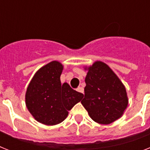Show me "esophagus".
<instances>
[{
    "label": "esophagus",
    "mask_w": 150,
    "mask_h": 150,
    "mask_svg": "<svg viewBox=\"0 0 150 150\" xmlns=\"http://www.w3.org/2000/svg\"><path fill=\"white\" fill-rule=\"evenodd\" d=\"M76 90H77L78 92L79 93H83V87H78L77 89H76Z\"/></svg>",
    "instance_id": "1"
}]
</instances>
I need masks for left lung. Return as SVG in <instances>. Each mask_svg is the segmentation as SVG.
I'll use <instances>...</instances> for the list:
<instances>
[{
  "label": "left lung",
  "mask_w": 150,
  "mask_h": 150,
  "mask_svg": "<svg viewBox=\"0 0 150 150\" xmlns=\"http://www.w3.org/2000/svg\"><path fill=\"white\" fill-rule=\"evenodd\" d=\"M81 101L93 120L110 124L121 117L128 105L126 88L106 64L96 61L88 68Z\"/></svg>",
  "instance_id": "1"
}]
</instances>
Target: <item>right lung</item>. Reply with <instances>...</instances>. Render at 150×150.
<instances>
[{"instance_id": "obj_1", "label": "right lung", "mask_w": 150, "mask_h": 150, "mask_svg": "<svg viewBox=\"0 0 150 150\" xmlns=\"http://www.w3.org/2000/svg\"><path fill=\"white\" fill-rule=\"evenodd\" d=\"M63 65L52 61L36 73L26 93V106L34 119L43 124L56 125L67 118L68 110L80 102L83 94L61 84Z\"/></svg>"}]
</instances>
